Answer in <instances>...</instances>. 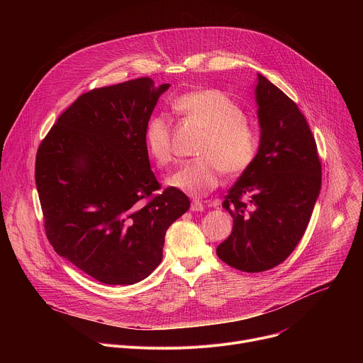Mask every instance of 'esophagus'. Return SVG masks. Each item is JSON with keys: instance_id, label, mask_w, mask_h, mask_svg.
<instances>
[{"instance_id": "1", "label": "esophagus", "mask_w": 363, "mask_h": 363, "mask_svg": "<svg viewBox=\"0 0 363 363\" xmlns=\"http://www.w3.org/2000/svg\"><path fill=\"white\" fill-rule=\"evenodd\" d=\"M191 211H195V213H198V211H203V203H202L201 201L194 199V201L191 202Z\"/></svg>"}]
</instances>
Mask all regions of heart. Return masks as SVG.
Segmentation results:
<instances>
[{
    "label": "heart",
    "mask_w": 363,
    "mask_h": 363,
    "mask_svg": "<svg viewBox=\"0 0 363 363\" xmlns=\"http://www.w3.org/2000/svg\"><path fill=\"white\" fill-rule=\"evenodd\" d=\"M172 111L184 121L205 130L198 147L199 158L184 162L167 184L191 196H201L218 186L223 174L241 175L255 161L260 133L245 119L242 108L228 94L201 89L178 96ZM149 157L160 167L174 161L172 129L164 116H152L143 132Z\"/></svg>",
    "instance_id": "obj_1"
}]
</instances>
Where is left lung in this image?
Wrapping results in <instances>:
<instances>
[{"label":"left lung","mask_w":363,"mask_h":363,"mask_svg":"<svg viewBox=\"0 0 363 363\" xmlns=\"http://www.w3.org/2000/svg\"><path fill=\"white\" fill-rule=\"evenodd\" d=\"M257 76L260 149L224 196L233 231L217 247L225 264L247 273L270 270L293 252L322 186L318 146L304 115L277 86Z\"/></svg>","instance_id":"obj_1"}]
</instances>
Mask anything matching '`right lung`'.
Here are the masks:
<instances>
[{"label":"right lung","mask_w":363,"mask_h":363,"mask_svg":"<svg viewBox=\"0 0 363 363\" xmlns=\"http://www.w3.org/2000/svg\"><path fill=\"white\" fill-rule=\"evenodd\" d=\"M150 77L93 89L41 140L35 185L55 251L105 284H135L162 260L165 233L189 208L150 169L143 132L160 96Z\"/></svg>","instance_id":"1"}]
</instances>
